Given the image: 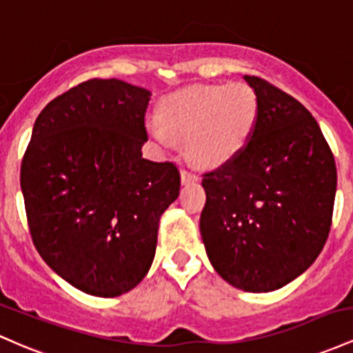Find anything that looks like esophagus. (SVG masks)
Returning <instances> with one entry per match:
<instances>
[{
	"mask_svg": "<svg viewBox=\"0 0 353 353\" xmlns=\"http://www.w3.org/2000/svg\"><path fill=\"white\" fill-rule=\"evenodd\" d=\"M196 175L193 172H190V170L183 168L181 170V183H188V181H195L196 180Z\"/></svg>",
	"mask_w": 353,
	"mask_h": 353,
	"instance_id": "1",
	"label": "esophagus"
}]
</instances>
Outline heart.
Masks as SVG:
<instances>
[{"label":"heart","mask_w":353,"mask_h":353,"mask_svg":"<svg viewBox=\"0 0 353 353\" xmlns=\"http://www.w3.org/2000/svg\"><path fill=\"white\" fill-rule=\"evenodd\" d=\"M260 101L245 83L198 85L168 94L160 120H150L157 140H187V152L203 165H221L243 152L255 132Z\"/></svg>","instance_id":"1"}]
</instances>
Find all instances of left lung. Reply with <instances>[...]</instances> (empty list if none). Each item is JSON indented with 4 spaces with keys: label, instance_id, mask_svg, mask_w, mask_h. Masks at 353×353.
Instances as JSON below:
<instances>
[{
    "label": "left lung",
    "instance_id": "1",
    "mask_svg": "<svg viewBox=\"0 0 353 353\" xmlns=\"http://www.w3.org/2000/svg\"><path fill=\"white\" fill-rule=\"evenodd\" d=\"M260 114L243 152L205 172L200 232L213 268L245 292H272L315 262L334 215L336 166L312 113L260 77Z\"/></svg>",
    "mask_w": 353,
    "mask_h": 353
}]
</instances>
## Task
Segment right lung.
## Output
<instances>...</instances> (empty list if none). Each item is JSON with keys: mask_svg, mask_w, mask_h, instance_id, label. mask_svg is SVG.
<instances>
[{"mask_svg": "<svg viewBox=\"0 0 353 353\" xmlns=\"http://www.w3.org/2000/svg\"><path fill=\"white\" fill-rule=\"evenodd\" d=\"M148 101L121 80L83 81L41 110L23 155L34 248L88 295L118 296L145 279L158 219L180 193L175 163L141 157Z\"/></svg>", "mask_w": 353, "mask_h": 353, "instance_id": "add662e5", "label": "right lung"}]
</instances>
